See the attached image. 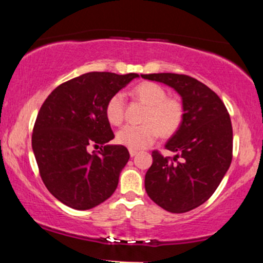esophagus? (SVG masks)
<instances>
[{"mask_svg": "<svg viewBox=\"0 0 263 263\" xmlns=\"http://www.w3.org/2000/svg\"><path fill=\"white\" fill-rule=\"evenodd\" d=\"M136 155H137V151H135V149H129V156H131V157H135Z\"/></svg>", "mask_w": 263, "mask_h": 263, "instance_id": "34e87169", "label": "esophagus"}]
</instances>
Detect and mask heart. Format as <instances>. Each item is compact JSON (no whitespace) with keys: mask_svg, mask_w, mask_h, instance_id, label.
<instances>
[{"mask_svg":"<svg viewBox=\"0 0 263 263\" xmlns=\"http://www.w3.org/2000/svg\"><path fill=\"white\" fill-rule=\"evenodd\" d=\"M132 98L147 105L142 125H126L117 132L116 140L129 149H142L163 136L173 134L183 119L182 102L167 98V92L156 83H141L129 91ZM106 117L111 125H121L125 119V98L121 92L111 96L106 104Z\"/></svg>","mask_w":263,"mask_h":263,"instance_id":"1","label":"heart"}]
</instances>
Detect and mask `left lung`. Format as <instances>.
Listing matches in <instances>:
<instances>
[{
  "label": "left lung",
  "instance_id": "1",
  "mask_svg": "<svg viewBox=\"0 0 263 263\" xmlns=\"http://www.w3.org/2000/svg\"><path fill=\"white\" fill-rule=\"evenodd\" d=\"M179 93L183 119L165 143L173 158L153 151L144 177L147 194L170 213H186L204 204L219 186L232 159V126L224 102L213 90L188 75H141Z\"/></svg>",
  "mask_w": 263,
  "mask_h": 263
}]
</instances>
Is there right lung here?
<instances>
[{
    "label": "right lung",
    "instance_id": "add662e5",
    "mask_svg": "<svg viewBox=\"0 0 263 263\" xmlns=\"http://www.w3.org/2000/svg\"><path fill=\"white\" fill-rule=\"evenodd\" d=\"M135 78L138 74H83L55 87L42 105L33 153L47 189L66 206L91 209L116 190L129 153L120 144L103 146L115 137L106 104ZM91 145L102 147L98 155L87 151Z\"/></svg>",
    "mask_w": 263,
    "mask_h": 263
}]
</instances>
